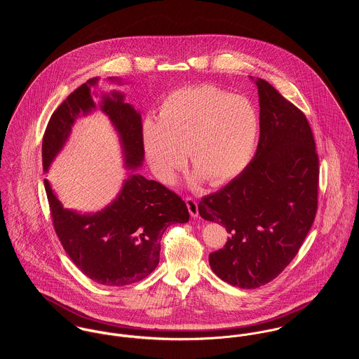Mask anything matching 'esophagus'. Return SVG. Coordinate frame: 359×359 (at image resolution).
Segmentation results:
<instances>
[{
	"label": "esophagus",
	"instance_id": "esophagus-1",
	"mask_svg": "<svg viewBox=\"0 0 359 359\" xmlns=\"http://www.w3.org/2000/svg\"><path fill=\"white\" fill-rule=\"evenodd\" d=\"M185 203L188 205L189 214H191L194 218H196V217L199 215V207H198V202H196L195 199H192V198H188V199L185 201Z\"/></svg>",
	"mask_w": 359,
	"mask_h": 359
}]
</instances>
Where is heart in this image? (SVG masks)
Masks as SVG:
<instances>
[{"mask_svg":"<svg viewBox=\"0 0 359 359\" xmlns=\"http://www.w3.org/2000/svg\"><path fill=\"white\" fill-rule=\"evenodd\" d=\"M259 118L246 97L202 84L172 91L158 120L142 123V145L154 175L172 182L188 151L194 181L222 185L238 177L256 151Z\"/></svg>","mask_w":359,"mask_h":359,"instance_id":"heart-1","label":"heart"}]
</instances>
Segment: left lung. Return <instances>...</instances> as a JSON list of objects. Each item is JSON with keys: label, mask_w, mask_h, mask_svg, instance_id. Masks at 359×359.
<instances>
[{"label": "left lung", "mask_w": 359, "mask_h": 359, "mask_svg": "<svg viewBox=\"0 0 359 359\" xmlns=\"http://www.w3.org/2000/svg\"><path fill=\"white\" fill-rule=\"evenodd\" d=\"M252 80H255L252 77ZM259 140L249 165L199 203L202 218L231 233L208 256L214 273L242 289L275 279L296 257L315 219L319 161L304 113L265 80H255Z\"/></svg>", "instance_id": "8db88e82"}]
</instances>
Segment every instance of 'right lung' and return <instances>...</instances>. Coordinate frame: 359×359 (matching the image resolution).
<instances>
[{
  "label": "right lung",
  "mask_w": 359,
  "mask_h": 359,
  "mask_svg": "<svg viewBox=\"0 0 359 359\" xmlns=\"http://www.w3.org/2000/svg\"><path fill=\"white\" fill-rule=\"evenodd\" d=\"M111 83L121 84L116 77ZM98 77L73 91L52 113L43 138V168L48 172L52 161L69 141L77 118L101 110L110 120L120 142L127 177L117 196L102 210L80 212L66 208L57 199L48 180L44 187L51 208L55 232L76 266L103 286H126L147 278L158 264L160 241L171 224H185L189 212L185 202L154 180L137 171L144 163L141 113L120 91L101 93L94 102Z\"/></svg>",
  "instance_id": "right-lung-1"
}]
</instances>
